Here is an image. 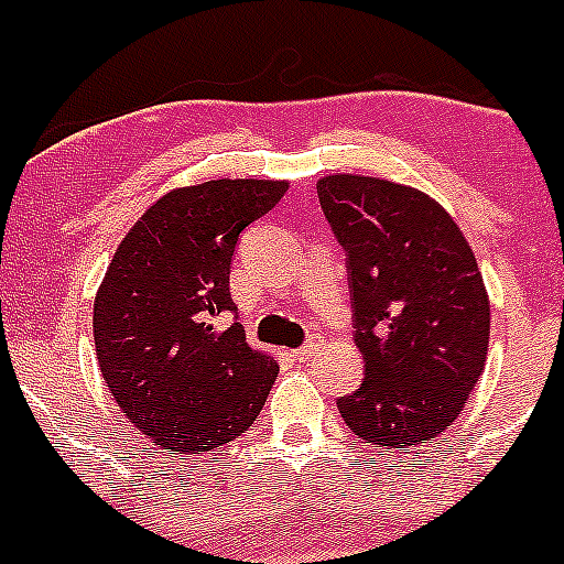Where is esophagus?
Returning <instances> with one entry per match:
<instances>
[{
  "label": "esophagus",
  "instance_id": "obj_1",
  "mask_svg": "<svg viewBox=\"0 0 564 564\" xmlns=\"http://www.w3.org/2000/svg\"><path fill=\"white\" fill-rule=\"evenodd\" d=\"M316 347H319V344L308 341V344H303V347H300V349H292V352H289V355H292L294 360H305V358H311V355L316 352Z\"/></svg>",
  "mask_w": 564,
  "mask_h": 564
}]
</instances>
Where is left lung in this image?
I'll return each mask as SVG.
<instances>
[{"mask_svg": "<svg viewBox=\"0 0 564 564\" xmlns=\"http://www.w3.org/2000/svg\"><path fill=\"white\" fill-rule=\"evenodd\" d=\"M316 195L347 253L366 360L338 413L364 444H427L466 408L488 358L490 303L471 245L438 200L404 184L338 173Z\"/></svg>", "mask_w": 564, "mask_h": 564, "instance_id": "1", "label": "left lung"}]
</instances>
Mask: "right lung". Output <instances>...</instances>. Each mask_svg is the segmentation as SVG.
<instances>
[{
    "mask_svg": "<svg viewBox=\"0 0 564 564\" xmlns=\"http://www.w3.org/2000/svg\"><path fill=\"white\" fill-rule=\"evenodd\" d=\"M289 182L217 178L178 187L145 212L107 267L93 338L126 419L173 455H204L256 421L278 364L245 341L228 289L239 234Z\"/></svg>",
    "mask_w": 564,
    "mask_h": 564,
    "instance_id": "obj_1",
    "label": "right lung"
}]
</instances>
